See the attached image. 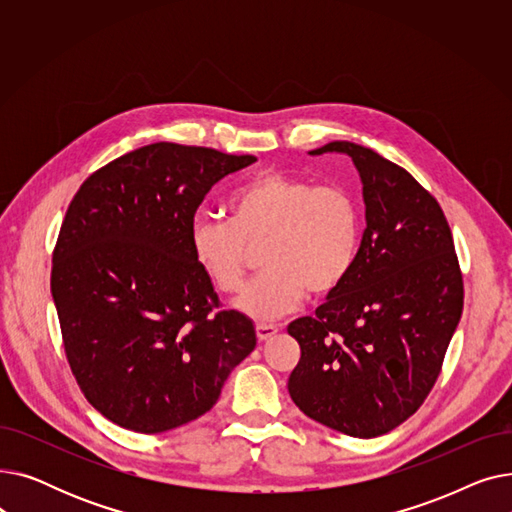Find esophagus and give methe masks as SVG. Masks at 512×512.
Segmentation results:
<instances>
[{"label":"esophagus","mask_w":512,"mask_h":512,"mask_svg":"<svg viewBox=\"0 0 512 512\" xmlns=\"http://www.w3.org/2000/svg\"><path fill=\"white\" fill-rule=\"evenodd\" d=\"M257 338H259V342H265V340H270L272 336H276L278 332H280V326H274V324H257Z\"/></svg>","instance_id":"obj_1"}]
</instances>
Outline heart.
<instances>
[{
  "mask_svg": "<svg viewBox=\"0 0 512 512\" xmlns=\"http://www.w3.org/2000/svg\"><path fill=\"white\" fill-rule=\"evenodd\" d=\"M226 209L228 222L195 215L188 224V249L220 292L242 286L251 251L259 249L263 274L236 301L255 319L292 313L307 292L328 297L359 259L361 207L346 188L265 172L238 186Z\"/></svg>",
  "mask_w": 512,
  "mask_h": 512,
  "instance_id": "heart-1",
  "label": "heart"
}]
</instances>
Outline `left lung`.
<instances>
[{"mask_svg": "<svg viewBox=\"0 0 512 512\" xmlns=\"http://www.w3.org/2000/svg\"><path fill=\"white\" fill-rule=\"evenodd\" d=\"M309 153L353 159L367 228L351 276L288 326L301 344L288 392L313 421L375 438L434 388L463 313V276L438 201L407 170L348 141Z\"/></svg>", "mask_w": 512, "mask_h": 512, "instance_id": "left-lung-1", "label": "left lung"}]
</instances>
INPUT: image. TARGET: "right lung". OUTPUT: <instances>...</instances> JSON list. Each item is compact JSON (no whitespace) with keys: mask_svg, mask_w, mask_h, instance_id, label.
Returning <instances> with one entry per match:
<instances>
[{"mask_svg":"<svg viewBox=\"0 0 512 512\" xmlns=\"http://www.w3.org/2000/svg\"><path fill=\"white\" fill-rule=\"evenodd\" d=\"M253 155L153 143L91 174L74 195L51 267L66 357L91 405L161 434L205 415L257 344L253 321L220 311L188 249V224Z\"/></svg>","mask_w":512,"mask_h":512,"instance_id":"right-lung-1","label":"right lung"}]
</instances>
